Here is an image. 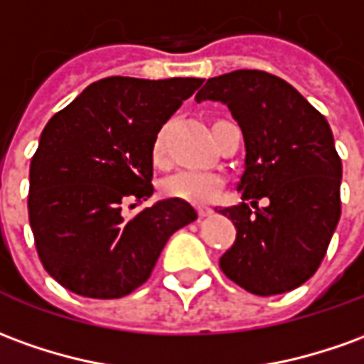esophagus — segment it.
Masks as SVG:
<instances>
[{
	"instance_id": "34e87169",
	"label": "esophagus",
	"mask_w": 364,
	"mask_h": 364,
	"mask_svg": "<svg viewBox=\"0 0 364 364\" xmlns=\"http://www.w3.org/2000/svg\"><path fill=\"white\" fill-rule=\"evenodd\" d=\"M197 213H199L200 217H208V215L213 213V208L208 207V205H199V207H197Z\"/></svg>"
}]
</instances>
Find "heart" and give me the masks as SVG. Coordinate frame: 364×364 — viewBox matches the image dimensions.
I'll use <instances>...</instances> for the list:
<instances>
[{
	"instance_id": "1",
	"label": "heart",
	"mask_w": 364,
	"mask_h": 364,
	"mask_svg": "<svg viewBox=\"0 0 364 364\" xmlns=\"http://www.w3.org/2000/svg\"><path fill=\"white\" fill-rule=\"evenodd\" d=\"M154 159L164 161L165 159V129L157 134L154 141ZM223 175L215 171H199V169H183L164 181L165 195L183 199L187 203H208L217 199V195L223 189Z\"/></svg>"
}]
</instances>
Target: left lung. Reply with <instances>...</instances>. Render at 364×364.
Returning <instances> with one entry per match:
<instances>
[{
	"mask_svg": "<svg viewBox=\"0 0 364 364\" xmlns=\"http://www.w3.org/2000/svg\"><path fill=\"white\" fill-rule=\"evenodd\" d=\"M197 102H223L242 129V199L220 208L236 226L220 270L256 296L286 294L311 278L341 217V159L329 124L296 88L264 70L208 78Z\"/></svg>",
	"mask_w": 364,
	"mask_h": 364,
	"instance_id": "obj_1",
	"label": "left lung"
}]
</instances>
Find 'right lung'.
Instances as JSON below:
<instances>
[{"instance_id":"right-lung-1","label":"right lung","mask_w":364,"mask_h":364,"mask_svg":"<svg viewBox=\"0 0 364 364\" xmlns=\"http://www.w3.org/2000/svg\"><path fill=\"white\" fill-rule=\"evenodd\" d=\"M200 85L191 76H108L45 126L29 169V223L60 286L94 299L128 296L149 278L169 236L197 218L181 199L132 218L122 205L154 195V141Z\"/></svg>"}]
</instances>
